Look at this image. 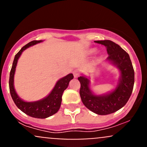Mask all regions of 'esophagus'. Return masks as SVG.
Wrapping results in <instances>:
<instances>
[{
	"label": "esophagus",
	"instance_id": "obj_1",
	"mask_svg": "<svg viewBox=\"0 0 147 147\" xmlns=\"http://www.w3.org/2000/svg\"><path fill=\"white\" fill-rule=\"evenodd\" d=\"M80 75V70H75L73 71V75L75 77H77Z\"/></svg>",
	"mask_w": 147,
	"mask_h": 147
}]
</instances>
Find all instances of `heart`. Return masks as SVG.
I'll return each mask as SVG.
<instances>
[{
    "label": "heart",
    "mask_w": 147,
    "mask_h": 147,
    "mask_svg": "<svg viewBox=\"0 0 147 147\" xmlns=\"http://www.w3.org/2000/svg\"><path fill=\"white\" fill-rule=\"evenodd\" d=\"M93 52V50H91V51H90V52Z\"/></svg>",
    "instance_id": "1"
}]
</instances>
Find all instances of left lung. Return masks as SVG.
<instances>
[{"mask_svg": "<svg viewBox=\"0 0 147 147\" xmlns=\"http://www.w3.org/2000/svg\"><path fill=\"white\" fill-rule=\"evenodd\" d=\"M106 48L110 61L119 68L121 71V79L117 87L113 92L106 95L96 96L89 89V80L81 76L78 80L81 84L79 94L84 106L98 115H109L119 110L127 103L134 86V70L129 54L110 40L95 41Z\"/></svg>", "mask_w": 147, "mask_h": 147, "instance_id": "8db88e82", "label": "left lung"}]
</instances>
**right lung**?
Returning a JSON list of instances; mask_svg holds the SVG:
<instances>
[{"instance_id": "obj_1", "label": "right lung", "mask_w": 147, "mask_h": 147, "mask_svg": "<svg viewBox=\"0 0 147 147\" xmlns=\"http://www.w3.org/2000/svg\"><path fill=\"white\" fill-rule=\"evenodd\" d=\"M41 41V40H40V41H32L30 42L28 44L24 45L20 50V51L15 55L12 67H11L9 74V86L11 98L16 106L20 110L30 117L44 119V118L48 117L52 115L55 114L60 109L61 104L62 94H63V91L68 86L70 81L73 79L74 77L72 74H69L59 80L51 93L42 100L34 102H25L20 99V97L15 92L14 88V75L18 59L23 50L28 48V47L36 44Z\"/></svg>"}]
</instances>
